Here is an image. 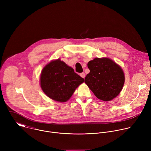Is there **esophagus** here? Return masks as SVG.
Listing matches in <instances>:
<instances>
[{
    "label": "esophagus",
    "mask_w": 151,
    "mask_h": 151,
    "mask_svg": "<svg viewBox=\"0 0 151 151\" xmlns=\"http://www.w3.org/2000/svg\"><path fill=\"white\" fill-rule=\"evenodd\" d=\"M80 76H81L82 78H85V73H84V72H82V73H80Z\"/></svg>",
    "instance_id": "1"
}]
</instances>
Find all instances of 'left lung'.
<instances>
[{"instance_id":"1","label":"left lung","mask_w":151,"mask_h":151,"mask_svg":"<svg viewBox=\"0 0 151 151\" xmlns=\"http://www.w3.org/2000/svg\"><path fill=\"white\" fill-rule=\"evenodd\" d=\"M90 73L85 83L100 100L109 101L121 91L125 76L121 68L108 58H95L88 63Z\"/></svg>"}]
</instances>
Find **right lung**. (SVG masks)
<instances>
[{
	"label": "right lung",
	"mask_w": 151,
	"mask_h": 151,
	"mask_svg": "<svg viewBox=\"0 0 151 151\" xmlns=\"http://www.w3.org/2000/svg\"><path fill=\"white\" fill-rule=\"evenodd\" d=\"M83 81L84 79L73 68L59 58L47 64L40 76L43 91L50 99L59 102L67 101Z\"/></svg>",
	"instance_id": "1"
}]
</instances>
